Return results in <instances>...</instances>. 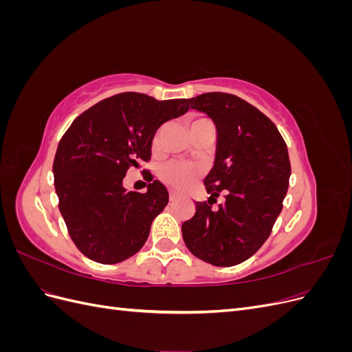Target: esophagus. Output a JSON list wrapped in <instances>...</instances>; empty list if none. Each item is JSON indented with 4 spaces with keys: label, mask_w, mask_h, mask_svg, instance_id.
Returning <instances> with one entry per match:
<instances>
[{
    "label": "esophagus",
    "mask_w": 352,
    "mask_h": 352,
    "mask_svg": "<svg viewBox=\"0 0 352 352\" xmlns=\"http://www.w3.org/2000/svg\"><path fill=\"white\" fill-rule=\"evenodd\" d=\"M168 198H170V201H175L177 198V195H176V192H170Z\"/></svg>",
    "instance_id": "obj_1"
}]
</instances>
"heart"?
Instances as JSON below:
<instances>
[{
	"label": "heart",
	"instance_id": "b5f03b06",
	"mask_svg": "<svg viewBox=\"0 0 352 352\" xmlns=\"http://www.w3.org/2000/svg\"><path fill=\"white\" fill-rule=\"evenodd\" d=\"M201 122H208L207 119H197L192 122V124L201 123ZM190 124V126H192ZM158 138H155L157 142ZM201 170L198 166L190 164V163H184V162H170L164 164L160 170V176L167 182L168 185H172L176 189H186L194 184V180L199 176Z\"/></svg>",
	"mask_w": 352,
	"mask_h": 352
}]
</instances>
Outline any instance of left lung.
I'll return each instance as SVG.
<instances>
[{
  "label": "left lung",
  "instance_id": "1",
  "mask_svg": "<svg viewBox=\"0 0 352 352\" xmlns=\"http://www.w3.org/2000/svg\"><path fill=\"white\" fill-rule=\"evenodd\" d=\"M190 109L214 122L217 145L204 179L208 202H195L182 236L199 260L230 267L248 260L270 236L289 186V154L269 117L236 95L202 94L190 98ZM220 193L223 202L212 209Z\"/></svg>",
  "mask_w": 352,
  "mask_h": 352
}]
</instances>
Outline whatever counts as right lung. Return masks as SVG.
Listing matches in <instances>:
<instances>
[{
  "mask_svg": "<svg viewBox=\"0 0 352 352\" xmlns=\"http://www.w3.org/2000/svg\"><path fill=\"white\" fill-rule=\"evenodd\" d=\"M189 104L117 94L83 111L63 135L52 164L58 208L72 241L88 258L116 264L144 247L168 192L153 177L145 194L127 190L123 177L151 158L158 127L185 114Z\"/></svg>",
  "mask_w": 352,
  "mask_h": 352,
  "instance_id": "right-lung-1",
  "label": "right lung"
}]
</instances>
